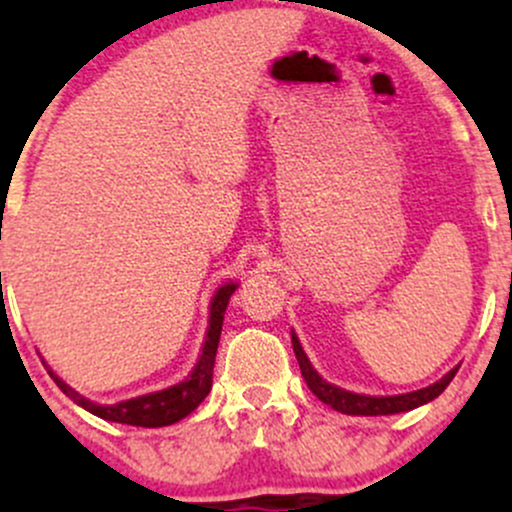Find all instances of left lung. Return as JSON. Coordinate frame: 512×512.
<instances>
[{
    "mask_svg": "<svg viewBox=\"0 0 512 512\" xmlns=\"http://www.w3.org/2000/svg\"><path fill=\"white\" fill-rule=\"evenodd\" d=\"M293 351H296L298 366H301V373L308 383L313 395L320 399V402L330 404L332 409L342 411V414H354V416H385V414H399V411H409L421 407V404L436 399L445 387L450 385V380L455 378L457 368H452L445 378H440L438 383L424 387V390L407 392V395H395V397H366V395H354V392H346L342 387H334L317 375V370L310 366L308 356H305L301 342H298L296 334H291Z\"/></svg>",
    "mask_w": 512,
    "mask_h": 512,
    "instance_id": "left-lung-1",
    "label": "left lung"
}]
</instances>
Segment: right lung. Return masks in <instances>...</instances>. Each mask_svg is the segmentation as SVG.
<instances>
[{"label":"right lung","mask_w":512,"mask_h":512,"mask_svg":"<svg viewBox=\"0 0 512 512\" xmlns=\"http://www.w3.org/2000/svg\"><path fill=\"white\" fill-rule=\"evenodd\" d=\"M238 284H226L216 291L214 301H211L209 310V330L207 339H204L202 356H199L197 366L192 368V373L178 385L168 387V390L151 392V395L127 399V402L110 404V407H101V404L88 402L86 397H81L79 392H74L64 380L57 378L52 370H48L50 378L55 380L57 387L67 397H72L79 407H84L91 414L101 416L105 421H115V424H127V426H142V428H161L170 426L175 421L185 419L187 414H192L199 404L204 402V397L211 390V375H214V361H216V349H219L221 339V325H223V313H226L228 298L233 296Z\"/></svg>","instance_id":"1"}]
</instances>
